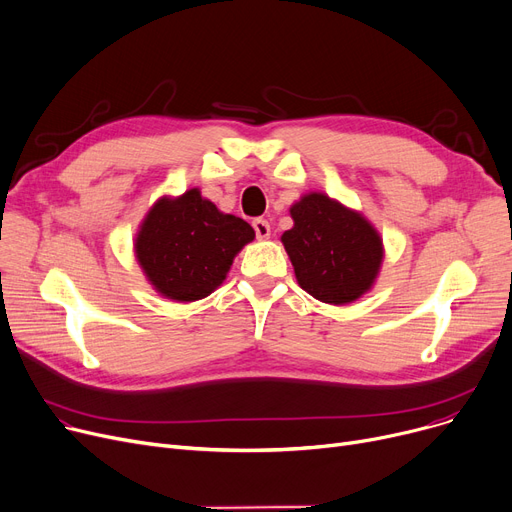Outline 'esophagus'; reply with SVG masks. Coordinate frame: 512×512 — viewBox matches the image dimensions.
Returning a JSON list of instances; mask_svg holds the SVG:
<instances>
[{
  "instance_id": "1",
  "label": "esophagus",
  "mask_w": 512,
  "mask_h": 512,
  "mask_svg": "<svg viewBox=\"0 0 512 512\" xmlns=\"http://www.w3.org/2000/svg\"><path fill=\"white\" fill-rule=\"evenodd\" d=\"M253 228H255V234H257V238H259V240L270 238V234H272L270 224H267V222H265V220H261V218L253 222Z\"/></svg>"
}]
</instances>
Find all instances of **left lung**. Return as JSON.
Listing matches in <instances>:
<instances>
[{
  "mask_svg": "<svg viewBox=\"0 0 512 512\" xmlns=\"http://www.w3.org/2000/svg\"><path fill=\"white\" fill-rule=\"evenodd\" d=\"M290 218L294 226L280 240L299 286L313 299L348 305L373 288L384 240L361 211L313 191L290 205Z\"/></svg>",
  "mask_w": 512,
  "mask_h": 512,
  "instance_id": "8db88e82",
  "label": "left lung"
}]
</instances>
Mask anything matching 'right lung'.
<instances>
[{"mask_svg":"<svg viewBox=\"0 0 512 512\" xmlns=\"http://www.w3.org/2000/svg\"><path fill=\"white\" fill-rule=\"evenodd\" d=\"M255 230L224 213L199 188L157 199L134 236V257L157 294L176 303L209 297Z\"/></svg>","mask_w":512,"mask_h":512,"instance_id":"add662e5","label":"right lung"}]
</instances>
